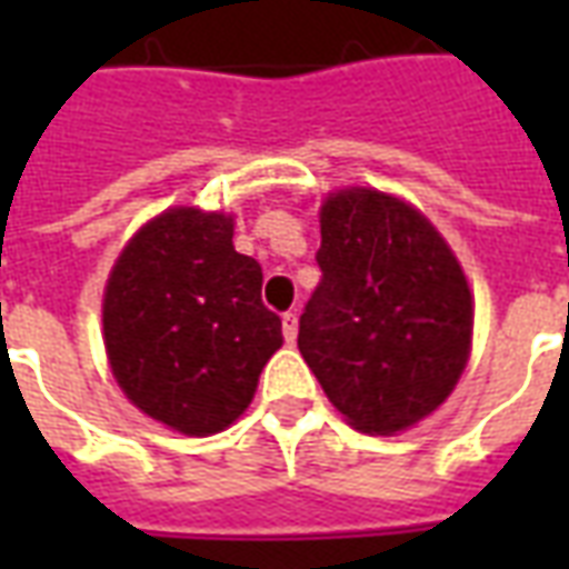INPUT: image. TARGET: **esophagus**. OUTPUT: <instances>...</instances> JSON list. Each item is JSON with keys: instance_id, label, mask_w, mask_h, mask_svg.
Listing matches in <instances>:
<instances>
[{"instance_id": "34e87169", "label": "esophagus", "mask_w": 569, "mask_h": 569, "mask_svg": "<svg viewBox=\"0 0 569 569\" xmlns=\"http://www.w3.org/2000/svg\"><path fill=\"white\" fill-rule=\"evenodd\" d=\"M283 338L292 345L298 338V317L296 313H283Z\"/></svg>"}]
</instances>
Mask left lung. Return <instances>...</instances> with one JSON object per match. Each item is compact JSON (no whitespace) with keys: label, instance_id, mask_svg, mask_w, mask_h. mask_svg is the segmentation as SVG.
I'll return each mask as SVG.
<instances>
[{"label":"left lung","instance_id":"left-lung-1","mask_svg":"<svg viewBox=\"0 0 569 569\" xmlns=\"http://www.w3.org/2000/svg\"><path fill=\"white\" fill-rule=\"evenodd\" d=\"M320 234L322 283L298 350L350 427L399 436L453 393L469 362L463 264L415 203L369 186L329 191Z\"/></svg>","mask_w":569,"mask_h":569}]
</instances>
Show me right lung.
Returning <instances> with one entry per match:
<instances>
[{
  "instance_id": "add662e5",
  "label": "right lung",
  "mask_w": 569,
  "mask_h": 569,
  "mask_svg": "<svg viewBox=\"0 0 569 569\" xmlns=\"http://www.w3.org/2000/svg\"><path fill=\"white\" fill-rule=\"evenodd\" d=\"M103 345L121 393L173 432L212 436L247 411L283 326L231 212L179 203L130 237L103 289Z\"/></svg>"
}]
</instances>
